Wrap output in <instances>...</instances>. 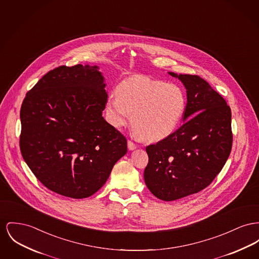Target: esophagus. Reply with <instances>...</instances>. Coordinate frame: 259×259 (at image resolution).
Instances as JSON below:
<instances>
[{"instance_id":"1","label":"esophagus","mask_w":259,"mask_h":259,"mask_svg":"<svg viewBox=\"0 0 259 259\" xmlns=\"http://www.w3.org/2000/svg\"><path fill=\"white\" fill-rule=\"evenodd\" d=\"M127 146H128V150L129 151H133V150H135L137 148V146L133 142H131V141L127 142Z\"/></svg>"}]
</instances>
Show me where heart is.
I'll return each mask as SVG.
<instances>
[{"instance_id": "heart-1", "label": "heart", "mask_w": 259, "mask_h": 259, "mask_svg": "<svg viewBox=\"0 0 259 259\" xmlns=\"http://www.w3.org/2000/svg\"><path fill=\"white\" fill-rule=\"evenodd\" d=\"M186 107L187 98L180 86L135 75L124 79L116 93L107 97L106 115L107 121L117 129L132 117L136 137L157 142L175 132Z\"/></svg>"}]
</instances>
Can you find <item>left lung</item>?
I'll use <instances>...</instances> for the list:
<instances>
[{
    "label": "left lung",
    "mask_w": 259,
    "mask_h": 259,
    "mask_svg": "<svg viewBox=\"0 0 259 259\" xmlns=\"http://www.w3.org/2000/svg\"><path fill=\"white\" fill-rule=\"evenodd\" d=\"M187 92L183 125L169 137L147 147L144 172L148 189L171 201L206 188L228 159L233 135L226 101L198 75L177 74Z\"/></svg>",
    "instance_id": "8db88e82"
}]
</instances>
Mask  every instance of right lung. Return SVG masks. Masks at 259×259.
Wrapping results in <instances>:
<instances>
[{
    "label": "right lung",
    "instance_id": "add662e5",
    "mask_svg": "<svg viewBox=\"0 0 259 259\" xmlns=\"http://www.w3.org/2000/svg\"><path fill=\"white\" fill-rule=\"evenodd\" d=\"M98 65L60 66L26 94L20 151L49 190L72 198L94 195L127 152V141L103 117L107 84Z\"/></svg>",
    "mask_w": 259,
    "mask_h": 259
}]
</instances>
